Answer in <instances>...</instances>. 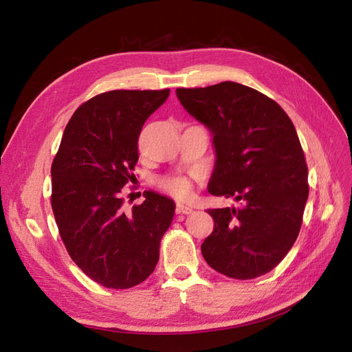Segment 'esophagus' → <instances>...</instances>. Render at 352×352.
<instances>
[{
    "instance_id": "esophagus-1",
    "label": "esophagus",
    "mask_w": 352,
    "mask_h": 352,
    "mask_svg": "<svg viewBox=\"0 0 352 352\" xmlns=\"http://www.w3.org/2000/svg\"><path fill=\"white\" fill-rule=\"evenodd\" d=\"M177 212H178V214H184V215H188V214H192V212H193V209L190 208V206H187V205L178 204V205H177Z\"/></svg>"
}]
</instances>
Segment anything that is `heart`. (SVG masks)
Wrapping results in <instances>:
<instances>
[{
	"label": "heart",
	"instance_id": "b5f03b06",
	"mask_svg": "<svg viewBox=\"0 0 352 352\" xmlns=\"http://www.w3.org/2000/svg\"><path fill=\"white\" fill-rule=\"evenodd\" d=\"M160 187L177 199H186L192 195V182L186 177L166 178L160 182Z\"/></svg>",
	"mask_w": 352,
	"mask_h": 352
}]
</instances>
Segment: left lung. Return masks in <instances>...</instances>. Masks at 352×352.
I'll list each match as a JSON object with an SVG mask.
<instances>
[{"label": "left lung", "mask_w": 352, "mask_h": 352, "mask_svg": "<svg viewBox=\"0 0 352 352\" xmlns=\"http://www.w3.org/2000/svg\"><path fill=\"white\" fill-rule=\"evenodd\" d=\"M175 93L212 137L208 192L242 202L208 209L214 232L202 255L227 277L263 276L294 246L308 199V169L292 120L274 100L232 81Z\"/></svg>", "instance_id": "1"}]
</instances>
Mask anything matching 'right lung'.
<instances>
[{"mask_svg": "<svg viewBox=\"0 0 352 352\" xmlns=\"http://www.w3.org/2000/svg\"><path fill=\"white\" fill-rule=\"evenodd\" d=\"M169 89H115L81 104L65 128L52 165V206L74 263L110 289L137 286L153 273L175 204L156 192L129 214L122 187L138 160V137Z\"/></svg>", "mask_w": 352, "mask_h": 352, "instance_id": "add662e5", "label": "right lung"}]
</instances>
